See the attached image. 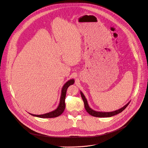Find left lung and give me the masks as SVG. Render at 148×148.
<instances>
[{
  "label": "left lung",
  "instance_id": "1",
  "mask_svg": "<svg viewBox=\"0 0 148 148\" xmlns=\"http://www.w3.org/2000/svg\"><path fill=\"white\" fill-rule=\"evenodd\" d=\"M80 95L82 96V98L84 101V106L85 108V109L86 110V112L90 114V115L95 116V117H98V118H107V117H111L112 116L116 115V114L122 112L124 109H125V108L128 106V105L129 104L130 102L127 103L125 106H124L123 107H122V108H121L120 109H118L117 110L113 111V112H96L93 110V109H92L88 105L87 100L86 99L85 96H84V95L83 94V93L80 92Z\"/></svg>",
  "mask_w": 148,
  "mask_h": 148
}]
</instances>
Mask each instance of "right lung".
Here are the masks:
<instances>
[{
  "label": "right lung",
  "instance_id": "right-lung-1",
  "mask_svg": "<svg viewBox=\"0 0 148 148\" xmlns=\"http://www.w3.org/2000/svg\"><path fill=\"white\" fill-rule=\"evenodd\" d=\"M74 82H75V81L73 79L69 80L63 86L62 89V93H61V96H60V103H59V106L58 107V108L56 110L49 112V113L43 114H33L31 113H30V114H32V116L41 118H55V117H58V116H60V114L63 112V111L65 109V106H66L65 105V97H66V94L67 89H68V87L70 85H73L74 84Z\"/></svg>",
  "mask_w": 148,
  "mask_h": 148
}]
</instances>
